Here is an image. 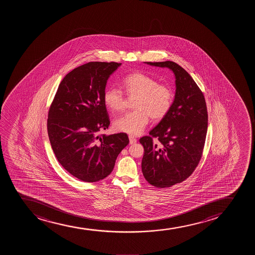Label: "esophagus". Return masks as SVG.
I'll return each instance as SVG.
<instances>
[{"label":"esophagus","mask_w":255,"mask_h":255,"mask_svg":"<svg viewBox=\"0 0 255 255\" xmlns=\"http://www.w3.org/2000/svg\"><path fill=\"white\" fill-rule=\"evenodd\" d=\"M129 143H131V144H133V143H136L137 142V139L135 138L134 136H132V135H129Z\"/></svg>","instance_id":"1"}]
</instances>
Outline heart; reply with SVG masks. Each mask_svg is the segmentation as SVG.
<instances>
[{
    "label": "heart",
    "mask_w": 255,
    "mask_h": 255,
    "mask_svg": "<svg viewBox=\"0 0 255 255\" xmlns=\"http://www.w3.org/2000/svg\"><path fill=\"white\" fill-rule=\"evenodd\" d=\"M123 88L129 98H136L133 103L135 111L128 112L115 121V128L120 132L137 135L143 132L149 123L163 119L169 112L173 100L172 89L150 76L140 72L127 76L123 81ZM103 100L112 112H121L125 108L126 100L119 88H106Z\"/></svg>",
    "instance_id": "obj_1"
}]
</instances>
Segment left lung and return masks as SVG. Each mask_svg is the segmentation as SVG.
<instances>
[{
  "instance_id": "1",
  "label": "left lung",
  "mask_w": 255,
  "mask_h": 255,
  "mask_svg": "<svg viewBox=\"0 0 255 255\" xmlns=\"http://www.w3.org/2000/svg\"><path fill=\"white\" fill-rule=\"evenodd\" d=\"M167 68L175 76V95L167 116L139 139L142 172L156 188L170 187L191 175L202 157L208 130L205 99L187 71L173 61L144 62Z\"/></svg>"
}]
</instances>
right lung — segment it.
Instances as JSON below:
<instances>
[{"instance_id": "obj_1", "label": "right lung", "mask_w": 255, "mask_h": 255, "mask_svg": "<svg viewBox=\"0 0 255 255\" xmlns=\"http://www.w3.org/2000/svg\"><path fill=\"white\" fill-rule=\"evenodd\" d=\"M121 63L89 62L62 80L51 105L47 132L53 152L66 171L82 181H100L112 173L128 144L125 132L100 135L110 125L103 100L109 77Z\"/></svg>"}]
</instances>
